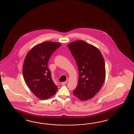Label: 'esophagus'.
<instances>
[{
	"mask_svg": "<svg viewBox=\"0 0 134 134\" xmlns=\"http://www.w3.org/2000/svg\"><path fill=\"white\" fill-rule=\"evenodd\" d=\"M67 83V81H65L64 82H62L61 83V84L62 85H66V83Z\"/></svg>",
	"mask_w": 134,
	"mask_h": 134,
	"instance_id": "esophagus-1",
	"label": "esophagus"
}]
</instances>
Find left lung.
Returning <instances> with one entry per match:
<instances>
[{
  "mask_svg": "<svg viewBox=\"0 0 134 134\" xmlns=\"http://www.w3.org/2000/svg\"><path fill=\"white\" fill-rule=\"evenodd\" d=\"M68 47L76 61L79 70L78 85L73 94L82 101L94 97L105 79V68L100 51L83 41L70 43Z\"/></svg>",
  "mask_w": 134,
  "mask_h": 134,
  "instance_id": "left-lung-1",
  "label": "left lung"
}]
</instances>
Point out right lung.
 <instances>
[{
  "label": "right lung",
  "mask_w": 134,
  "mask_h": 134,
  "mask_svg": "<svg viewBox=\"0 0 134 134\" xmlns=\"http://www.w3.org/2000/svg\"><path fill=\"white\" fill-rule=\"evenodd\" d=\"M61 46L58 42H43L34 46L25 58L24 79L29 89L40 99H48L58 90L52 80L47 63L52 54Z\"/></svg>",
  "instance_id": "1"
}]
</instances>
